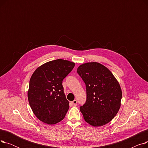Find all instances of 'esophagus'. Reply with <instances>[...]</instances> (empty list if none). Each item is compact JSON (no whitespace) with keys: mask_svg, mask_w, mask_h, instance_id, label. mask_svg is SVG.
Segmentation results:
<instances>
[{"mask_svg":"<svg viewBox=\"0 0 148 148\" xmlns=\"http://www.w3.org/2000/svg\"><path fill=\"white\" fill-rule=\"evenodd\" d=\"M72 104V105H73L74 106H76L77 104V101L76 99H74V101H71V103Z\"/></svg>","mask_w":148,"mask_h":148,"instance_id":"obj_1","label":"esophagus"}]
</instances>
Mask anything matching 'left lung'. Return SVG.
Wrapping results in <instances>:
<instances>
[{"label": "left lung", "mask_w": 148, "mask_h": 148, "mask_svg": "<svg viewBox=\"0 0 148 148\" xmlns=\"http://www.w3.org/2000/svg\"><path fill=\"white\" fill-rule=\"evenodd\" d=\"M86 88V101L80 107L84 121L93 127L110 122L121 105L122 90L112 73L98 62H87L77 68Z\"/></svg>", "instance_id": "1"}]
</instances>
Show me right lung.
<instances>
[{
    "instance_id": "1",
    "label": "right lung",
    "mask_w": 148,
    "mask_h": 148,
    "mask_svg": "<svg viewBox=\"0 0 148 148\" xmlns=\"http://www.w3.org/2000/svg\"><path fill=\"white\" fill-rule=\"evenodd\" d=\"M75 66L64 59L51 60L38 67L30 77L27 97L36 118L54 125L63 120L69 109L62 80Z\"/></svg>"
}]
</instances>
